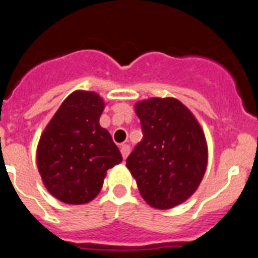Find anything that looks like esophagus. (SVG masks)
Listing matches in <instances>:
<instances>
[{
  "label": "esophagus",
  "mask_w": 258,
  "mask_h": 258,
  "mask_svg": "<svg viewBox=\"0 0 258 258\" xmlns=\"http://www.w3.org/2000/svg\"><path fill=\"white\" fill-rule=\"evenodd\" d=\"M121 155H122V157H124V159H126L127 157V155H129V152H131V146L129 145H122L121 146Z\"/></svg>",
  "instance_id": "obj_1"
}]
</instances>
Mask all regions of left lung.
Segmentation results:
<instances>
[{
	"instance_id": "1",
	"label": "left lung",
	"mask_w": 258,
	"mask_h": 258,
	"mask_svg": "<svg viewBox=\"0 0 258 258\" xmlns=\"http://www.w3.org/2000/svg\"><path fill=\"white\" fill-rule=\"evenodd\" d=\"M142 140L126 159L143 199L169 209L195 192L207 168L206 137L197 118L174 98L136 104Z\"/></svg>"
}]
</instances>
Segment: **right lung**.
I'll return each mask as SVG.
<instances>
[{
	"label": "right lung",
	"mask_w": 258,
	"mask_h": 258,
	"mask_svg": "<svg viewBox=\"0 0 258 258\" xmlns=\"http://www.w3.org/2000/svg\"><path fill=\"white\" fill-rule=\"evenodd\" d=\"M102 98L75 92L50 120L37 147V166L45 187L67 204H85L97 197L106 172L122 157L111 134L99 125Z\"/></svg>",
	"instance_id": "add662e5"
}]
</instances>
